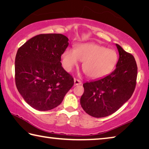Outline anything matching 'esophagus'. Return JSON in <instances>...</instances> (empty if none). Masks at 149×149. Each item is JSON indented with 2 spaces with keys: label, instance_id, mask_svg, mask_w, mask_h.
<instances>
[{
  "label": "esophagus",
  "instance_id": "34e87169",
  "mask_svg": "<svg viewBox=\"0 0 149 149\" xmlns=\"http://www.w3.org/2000/svg\"><path fill=\"white\" fill-rule=\"evenodd\" d=\"M81 84V81L80 80L74 79V85H79Z\"/></svg>",
  "mask_w": 149,
  "mask_h": 149
}]
</instances>
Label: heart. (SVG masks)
<instances>
[{"mask_svg":"<svg viewBox=\"0 0 149 149\" xmlns=\"http://www.w3.org/2000/svg\"><path fill=\"white\" fill-rule=\"evenodd\" d=\"M84 61L82 68L87 77L99 79L112 71L118 60L116 50L96 43H84L77 45L75 50L67 48L62 55V63L67 71H71Z\"/></svg>","mask_w":149,"mask_h":149,"instance_id":"b5f03b06","label":"heart"}]
</instances>
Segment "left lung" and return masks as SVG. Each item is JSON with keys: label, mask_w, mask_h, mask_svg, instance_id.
I'll list each match as a JSON object with an SVG mask.
<instances>
[{"label": "left lung", "mask_w": 149, "mask_h": 149, "mask_svg": "<svg viewBox=\"0 0 149 149\" xmlns=\"http://www.w3.org/2000/svg\"><path fill=\"white\" fill-rule=\"evenodd\" d=\"M116 45L119 52L116 69L107 76L83 85L81 106L93 117H106L114 113L130 99L135 90L137 76L135 58L119 45Z\"/></svg>", "instance_id": "1"}]
</instances>
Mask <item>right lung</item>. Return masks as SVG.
I'll use <instances>...</instances> for the list:
<instances>
[{
    "label": "right lung",
    "mask_w": 149,
    "mask_h": 149,
    "mask_svg": "<svg viewBox=\"0 0 149 149\" xmlns=\"http://www.w3.org/2000/svg\"><path fill=\"white\" fill-rule=\"evenodd\" d=\"M68 41L62 34H40L17 50L15 59L16 87L35 109L47 111L56 108L74 85L72 76L60 62Z\"/></svg>",
    "instance_id": "obj_1"
}]
</instances>
